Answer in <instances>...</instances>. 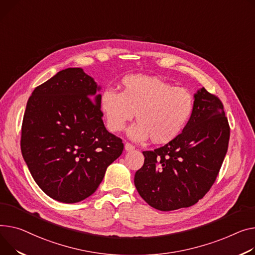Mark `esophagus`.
Here are the masks:
<instances>
[{
  "instance_id": "esophagus-1",
  "label": "esophagus",
  "mask_w": 255,
  "mask_h": 255,
  "mask_svg": "<svg viewBox=\"0 0 255 255\" xmlns=\"http://www.w3.org/2000/svg\"><path fill=\"white\" fill-rule=\"evenodd\" d=\"M135 148V146L133 145V144H131L130 142H126L125 143V149L127 150V151H130V150H133Z\"/></svg>"
}]
</instances>
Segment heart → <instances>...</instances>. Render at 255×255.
Returning <instances> with one entry per match:
<instances>
[{
	"instance_id": "b5f03b06",
	"label": "heart",
	"mask_w": 255,
	"mask_h": 255,
	"mask_svg": "<svg viewBox=\"0 0 255 255\" xmlns=\"http://www.w3.org/2000/svg\"><path fill=\"white\" fill-rule=\"evenodd\" d=\"M100 108L111 131L124 130L135 114L138 123L129 130L132 139L150 137L154 143H166L191 120L195 99L190 91L160 78L130 75L123 79L121 92L109 89L103 93Z\"/></svg>"
}]
</instances>
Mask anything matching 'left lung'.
<instances>
[{
	"label": "left lung",
	"instance_id": "left-lung-1",
	"mask_svg": "<svg viewBox=\"0 0 255 255\" xmlns=\"http://www.w3.org/2000/svg\"><path fill=\"white\" fill-rule=\"evenodd\" d=\"M191 120L173 140L144 150L134 184L152 208L171 211L190 207L214 183L228 151L230 125L224 105L201 88L195 94Z\"/></svg>",
	"mask_w": 255,
	"mask_h": 255
}]
</instances>
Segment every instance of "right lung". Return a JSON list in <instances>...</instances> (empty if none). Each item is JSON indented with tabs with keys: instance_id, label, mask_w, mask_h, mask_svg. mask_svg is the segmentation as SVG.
I'll return each mask as SVG.
<instances>
[{
	"instance_id": "1",
	"label": "right lung",
	"mask_w": 255,
	"mask_h": 255,
	"mask_svg": "<svg viewBox=\"0 0 255 255\" xmlns=\"http://www.w3.org/2000/svg\"><path fill=\"white\" fill-rule=\"evenodd\" d=\"M100 89L80 67L58 72L32 91L20 147L40 189L62 203L91 196L124 144L110 133L100 110Z\"/></svg>"
}]
</instances>
